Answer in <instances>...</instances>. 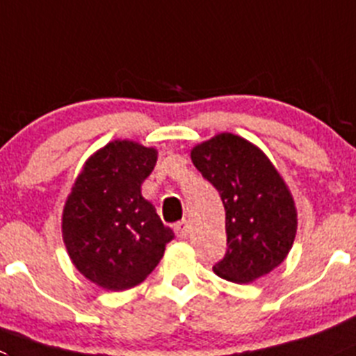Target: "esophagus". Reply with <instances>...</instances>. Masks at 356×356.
Returning <instances> with one entry per match:
<instances>
[{
	"mask_svg": "<svg viewBox=\"0 0 356 356\" xmlns=\"http://www.w3.org/2000/svg\"><path fill=\"white\" fill-rule=\"evenodd\" d=\"M175 232L178 238H187L188 232H191V225H188L187 220H181V222L175 223Z\"/></svg>",
	"mask_w": 356,
	"mask_h": 356,
	"instance_id": "esophagus-1",
	"label": "esophagus"
}]
</instances>
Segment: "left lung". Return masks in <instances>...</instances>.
<instances>
[{
    "label": "left lung",
    "mask_w": 356,
    "mask_h": 356,
    "mask_svg": "<svg viewBox=\"0 0 356 356\" xmlns=\"http://www.w3.org/2000/svg\"><path fill=\"white\" fill-rule=\"evenodd\" d=\"M191 157L225 208L227 252L213 266L216 276L241 285L276 269L296 239L297 209L273 162L231 133L195 145Z\"/></svg>",
    "instance_id": "8db88e82"
}]
</instances>
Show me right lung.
I'll return each mask as SVG.
<instances>
[{
    "label": "right lung",
    "instance_id": "1",
    "mask_svg": "<svg viewBox=\"0 0 356 356\" xmlns=\"http://www.w3.org/2000/svg\"><path fill=\"white\" fill-rule=\"evenodd\" d=\"M157 150L115 140L90 155L63 209V239L74 267L111 292L147 280L175 238L141 184L154 171Z\"/></svg>",
    "mask_w": 356,
    "mask_h": 356
}]
</instances>
